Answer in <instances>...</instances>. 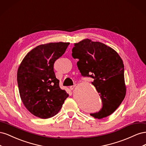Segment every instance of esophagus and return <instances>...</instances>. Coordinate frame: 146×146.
I'll return each mask as SVG.
<instances>
[{"label": "esophagus", "mask_w": 146, "mask_h": 146, "mask_svg": "<svg viewBox=\"0 0 146 146\" xmlns=\"http://www.w3.org/2000/svg\"><path fill=\"white\" fill-rule=\"evenodd\" d=\"M76 87V85H72V86H70V89L71 90H73L74 89V88Z\"/></svg>", "instance_id": "esophagus-1"}]
</instances>
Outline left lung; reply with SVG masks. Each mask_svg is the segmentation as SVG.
<instances>
[{
    "instance_id": "obj_1",
    "label": "left lung",
    "mask_w": 146,
    "mask_h": 146,
    "mask_svg": "<svg viewBox=\"0 0 146 146\" xmlns=\"http://www.w3.org/2000/svg\"><path fill=\"white\" fill-rule=\"evenodd\" d=\"M72 51L73 58L78 60L77 64L82 76L94 79L92 84L102 101V109L91 116L98 119L110 116L126 94L122 60L111 47L89 39L75 43Z\"/></svg>"
}]
</instances>
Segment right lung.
<instances>
[{"instance_id":"add662e5","label":"right lung","mask_w":146,"mask_h":146,"mask_svg":"<svg viewBox=\"0 0 146 146\" xmlns=\"http://www.w3.org/2000/svg\"><path fill=\"white\" fill-rule=\"evenodd\" d=\"M69 42H50L38 46L25 55L17 73L21 99L34 116L50 118L59 112L69 94L59 86L54 71L55 61Z\"/></svg>"}]
</instances>
